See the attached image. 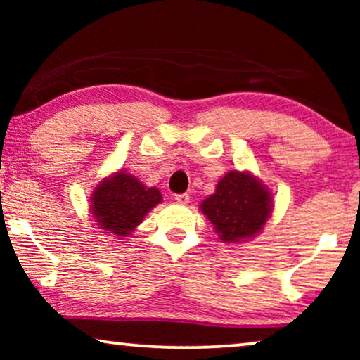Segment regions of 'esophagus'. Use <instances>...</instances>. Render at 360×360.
Returning <instances> with one entry per match:
<instances>
[{"mask_svg":"<svg viewBox=\"0 0 360 360\" xmlns=\"http://www.w3.org/2000/svg\"><path fill=\"white\" fill-rule=\"evenodd\" d=\"M175 201H176V203H180V205H186L190 201V195L188 193L175 195Z\"/></svg>","mask_w":360,"mask_h":360,"instance_id":"34e87169","label":"esophagus"}]
</instances>
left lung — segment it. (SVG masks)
<instances>
[{
    "mask_svg": "<svg viewBox=\"0 0 360 360\" xmlns=\"http://www.w3.org/2000/svg\"><path fill=\"white\" fill-rule=\"evenodd\" d=\"M221 240L238 243L257 234L272 213V196L252 175L233 170L216 185L214 195L201 203Z\"/></svg>",
    "mask_w": 360,
    "mask_h": 360,
    "instance_id": "1",
    "label": "left lung"
}]
</instances>
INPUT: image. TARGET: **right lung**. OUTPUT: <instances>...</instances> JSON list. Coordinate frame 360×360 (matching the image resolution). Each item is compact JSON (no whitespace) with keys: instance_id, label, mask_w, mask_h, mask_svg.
Listing matches in <instances>:
<instances>
[{"instance_id":"right-lung-1","label":"right lung","mask_w":360,"mask_h":360,"mask_svg":"<svg viewBox=\"0 0 360 360\" xmlns=\"http://www.w3.org/2000/svg\"><path fill=\"white\" fill-rule=\"evenodd\" d=\"M91 201V214L98 226L112 234L127 236L160 203L162 195L157 188H146L126 172H117L96 186Z\"/></svg>"}]
</instances>
